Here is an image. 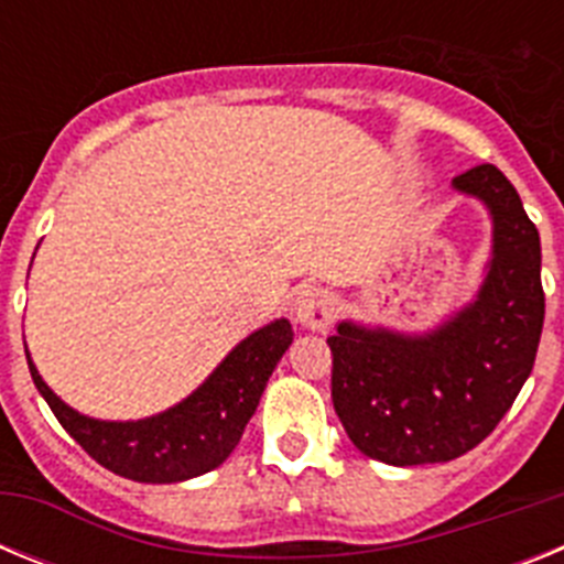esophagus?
<instances>
[{
  "mask_svg": "<svg viewBox=\"0 0 564 564\" xmlns=\"http://www.w3.org/2000/svg\"><path fill=\"white\" fill-rule=\"evenodd\" d=\"M293 318L307 330H325L336 318V296L327 288L307 285L293 299Z\"/></svg>",
  "mask_w": 564,
  "mask_h": 564,
  "instance_id": "34e87169",
  "label": "esophagus"
}]
</instances>
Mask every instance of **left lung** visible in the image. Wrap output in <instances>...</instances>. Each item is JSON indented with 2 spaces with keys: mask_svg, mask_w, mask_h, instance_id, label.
Masks as SVG:
<instances>
[{
  "mask_svg": "<svg viewBox=\"0 0 564 564\" xmlns=\"http://www.w3.org/2000/svg\"><path fill=\"white\" fill-rule=\"evenodd\" d=\"M480 203L491 248L475 296L426 330L341 318L333 352V406L361 455L423 466L466 455L511 410L534 370L545 318L540 231L491 163L452 181Z\"/></svg>",
  "mask_w": 564,
  "mask_h": 564,
  "instance_id": "8db88e82",
  "label": "left lung"
}]
</instances>
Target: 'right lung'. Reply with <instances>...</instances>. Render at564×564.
<instances>
[{"label":"right lung","mask_w":564,"mask_h":564,"mask_svg":"<svg viewBox=\"0 0 564 564\" xmlns=\"http://www.w3.org/2000/svg\"><path fill=\"white\" fill-rule=\"evenodd\" d=\"M291 341V322L273 318L234 344L206 381L183 401L138 421H101L73 410L39 376L28 347L24 356L53 415L93 460L127 480L161 486L194 480L228 460Z\"/></svg>","instance_id":"obj_1"}]
</instances>
